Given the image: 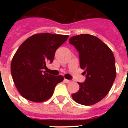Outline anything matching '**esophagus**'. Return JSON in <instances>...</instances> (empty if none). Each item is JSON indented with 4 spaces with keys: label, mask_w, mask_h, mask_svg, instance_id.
Listing matches in <instances>:
<instances>
[{
    "label": "esophagus",
    "mask_w": 128,
    "mask_h": 128,
    "mask_svg": "<svg viewBox=\"0 0 128 128\" xmlns=\"http://www.w3.org/2000/svg\"><path fill=\"white\" fill-rule=\"evenodd\" d=\"M64 82H66V83H70V82H71V80H67V79H64Z\"/></svg>",
    "instance_id": "esophagus-1"
}]
</instances>
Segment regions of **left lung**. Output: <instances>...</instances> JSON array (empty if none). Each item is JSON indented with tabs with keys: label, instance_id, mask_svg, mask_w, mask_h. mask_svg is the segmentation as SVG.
I'll list each match as a JSON object with an SVG mask.
<instances>
[{
	"label": "left lung",
	"instance_id": "1",
	"mask_svg": "<svg viewBox=\"0 0 128 128\" xmlns=\"http://www.w3.org/2000/svg\"><path fill=\"white\" fill-rule=\"evenodd\" d=\"M69 43L78 50L80 68L86 74L85 82H78L80 89L72 98L82 105H94L107 95L115 80L113 52L100 39L88 34L71 37Z\"/></svg>",
	"mask_w": 128,
	"mask_h": 128
}]
</instances>
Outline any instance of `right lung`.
<instances>
[{
  "label": "right lung",
  "mask_w": 128,
  "mask_h": 128,
  "mask_svg": "<svg viewBox=\"0 0 128 128\" xmlns=\"http://www.w3.org/2000/svg\"><path fill=\"white\" fill-rule=\"evenodd\" d=\"M68 35L36 34L21 44L11 62V74L23 98L34 102L50 98L62 76H52L43 71L46 62L52 63L56 50L66 42Z\"/></svg>",
  "instance_id": "add662e5"
}]
</instances>
